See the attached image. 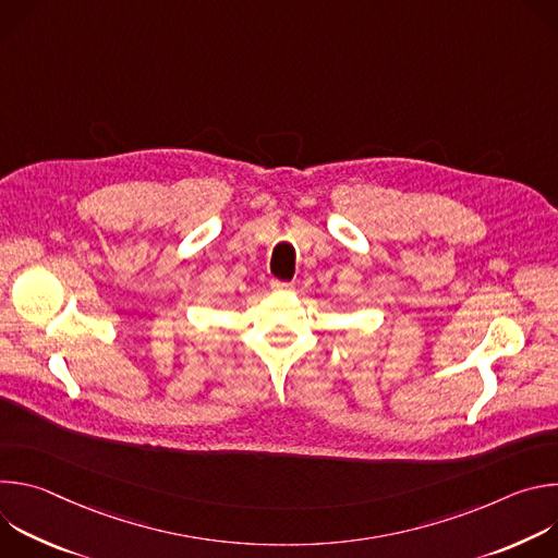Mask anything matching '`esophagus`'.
<instances>
[{
    "mask_svg": "<svg viewBox=\"0 0 558 558\" xmlns=\"http://www.w3.org/2000/svg\"><path fill=\"white\" fill-rule=\"evenodd\" d=\"M271 289L274 291H291L293 282H284V280H271Z\"/></svg>",
    "mask_w": 558,
    "mask_h": 558,
    "instance_id": "34e87169",
    "label": "esophagus"
}]
</instances>
